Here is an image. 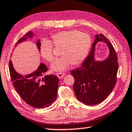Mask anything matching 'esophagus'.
<instances>
[{
	"label": "esophagus",
	"mask_w": 132,
	"mask_h": 132,
	"mask_svg": "<svg viewBox=\"0 0 132 132\" xmlns=\"http://www.w3.org/2000/svg\"><path fill=\"white\" fill-rule=\"evenodd\" d=\"M65 74H66L65 73H58L56 74V76H58V77L59 79H62L64 76H65Z\"/></svg>",
	"instance_id": "esophagus-1"
}]
</instances>
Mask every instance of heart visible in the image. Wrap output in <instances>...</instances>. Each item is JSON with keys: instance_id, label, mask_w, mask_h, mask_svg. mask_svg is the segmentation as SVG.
Returning a JSON list of instances; mask_svg holds the SVG:
<instances>
[{"instance_id": "1", "label": "heart", "mask_w": 132, "mask_h": 132, "mask_svg": "<svg viewBox=\"0 0 132 132\" xmlns=\"http://www.w3.org/2000/svg\"><path fill=\"white\" fill-rule=\"evenodd\" d=\"M51 38L54 46L62 47L61 55H63L54 61L51 66L53 71H64L72 64L76 66L81 63L86 58L91 44L87 34L76 30H65L55 34ZM40 51L45 60L48 62L53 60V45L50 41L46 39L42 41Z\"/></svg>"}]
</instances>
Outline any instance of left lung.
<instances>
[{
    "label": "left lung",
    "mask_w": 132,
    "mask_h": 132,
    "mask_svg": "<svg viewBox=\"0 0 132 132\" xmlns=\"http://www.w3.org/2000/svg\"><path fill=\"white\" fill-rule=\"evenodd\" d=\"M95 40L89 55L81 66L73 70V89L79 101L87 105L99 104L106 98L117 81L118 58L114 47L104 35H95ZM105 42L110 49V55L103 61L94 59L95 45L98 42Z\"/></svg>",
    "instance_id": "left-lung-1"
}]
</instances>
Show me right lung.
I'll use <instances>...</instances> for the list:
<instances>
[{
    "label": "right lung",
    "instance_id": "right-lung-1",
    "mask_svg": "<svg viewBox=\"0 0 132 132\" xmlns=\"http://www.w3.org/2000/svg\"><path fill=\"white\" fill-rule=\"evenodd\" d=\"M32 37V31L26 34L18 40L15 47ZM36 43L40 51L39 39ZM9 71L14 88L23 101L31 106L38 109L48 107L56 100L59 79L55 75L45 76L47 68L44 63H40L38 69L32 73L22 76L15 71L10 59Z\"/></svg>",
    "mask_w": 132,
    "mask_h": 132
}]
</instances>
